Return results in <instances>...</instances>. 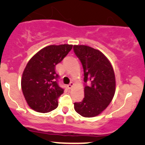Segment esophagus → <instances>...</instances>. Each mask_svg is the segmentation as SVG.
I'll return each instance as SVG.
<instances>
[{"mask_svg": "<svg viewBox=\"0 0 145 145\" xmlns=\"http://www.w3.org/2000/svg\"><path fill=\"white\" fill-rule=\"evenodd\" d=\"M74 83H73V82H71V83H69V84L68 85V86H67V87H68V88L69 89H71V88L73 87V86H74Z\"/></svg>", "mask_w": 145, "mask_h": 145, "instance_id": "obj_1", "label": "esophagus"}]
</instances>
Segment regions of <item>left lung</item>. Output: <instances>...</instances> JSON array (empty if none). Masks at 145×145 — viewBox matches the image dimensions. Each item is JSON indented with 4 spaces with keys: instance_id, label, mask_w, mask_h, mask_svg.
I'll return each mask as SVG.
<instances>
[{
    "instance_id": "left-lung-1",
    "label": "left lung",
    "mask_w": 145,
    "mask_h": 145,
    "mask_svg": "<svg viewBox=\"0 0 145 145\" xmlns=\"http://www.w3.org/2000/svg\"><path fill=\"white\" fill-rule=\"evenodd\" d=\"M74 51L83 65L86 83L84 98L74 103V109L84 117L96 116L107 107L114 95L113 67L98 50L87 45H74Z\"/></svg>"
}]
</instances>
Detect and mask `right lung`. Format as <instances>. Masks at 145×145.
I'll return each instance as SVG.
<instances>
[{
	"instance_id": "1",
	"label": "right lung",
	"mask_w": 145,
	"mask_h": 145,
	"mask_svg": "<svg viewBox=\"0 0 145 145\" xmlns=\"http://www.w3.org/2000/svg\"><path fill=\"white\" fill-rule=\"evenodd\" d=\"M72 45H49L29 61L22 78V90L29 106L40 113L56 109L64 89L58 84L55 66L67 55Z\"/></svg>"
}]
</instances>
